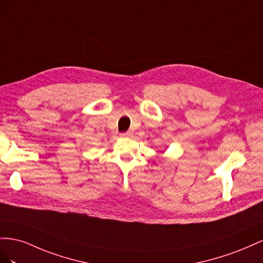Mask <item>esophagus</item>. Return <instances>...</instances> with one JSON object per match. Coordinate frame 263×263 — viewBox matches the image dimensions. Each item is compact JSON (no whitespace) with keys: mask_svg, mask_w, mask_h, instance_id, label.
I'll return each mask as SVG.
<instances>
[{"mask_svg":"<svg viewBox=\"0 0 263 263\" xmlns=\"http://www.w3.org/2000/svg\"><path fill=\"white\" fill-rule=\"evenodd\" d=\"M132 136H133L132 132H124V133L120 134V137H121V138H131Z\"/></svg>","mask_w":263,"mask_h":263,"instance_id":"esophagus-1","label":"esophagus"}]
</instances>
